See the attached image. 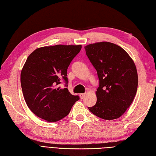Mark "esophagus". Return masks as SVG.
Returning <instances> with one entry per match:
<instances>
[{
	"label": "esophagus",
	"mask_w": 156,
	"mask_h": 156,
	"mask_svg": "<svg viewBox=\"0 0 156 156\" xmlns=\"http://www.w3.org/2000/svg\"><path fill=\"white\" fill-rule=\"evenodd\" d=\"M85 96H86L85 93H82V94H79V96H80V98H81V99H83Z\"/></svg>",
	"instance_id": "esophagus-1"
}]
</instances>
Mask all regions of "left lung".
Returning <instances> with one entry per match:
<instances>
[{
  "mask_svg": "<svg viewBox=\"0 0 156 156\" xmlns=\"http://www.w3.org/2000/svg\"><path fill=\"white\" fill-rule=\"evenodd\" d=\"M84 49L100 81L96 103L88 109L102 119H119L131 105L137 90L133 60L124 49L110 42L89 44Z\"/></svg>",
  "mask_w": 156,
  "mask_h": 156,
  "instance_id": "obj_1",
  "label": "left lung"
}]
</instances>
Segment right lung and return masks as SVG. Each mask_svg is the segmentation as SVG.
<instances>
[{
	"label": "right lung",
	"instance_id": "1",
	"mask_svg": "<svg viewBox=\"0 0 156 156\" xmlns=\"http://www.w3.org/2000/svg\"><path fill=\"white\" fill-rule=\"evenodd\" d=\"M81 48V45L42 47L27 58L21 73L22 91L28 107L40 119L50 122L62 119L79 100L58 84L63 79L68 87V68Z\"/></svg>",
	"mask_w": 156,
	"mask_h": 156
}]
</instances>
